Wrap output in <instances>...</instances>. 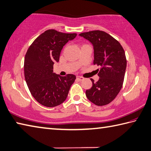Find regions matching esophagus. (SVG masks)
<instances>
[{
  "label": "esophagus",
  "mask_w": 151,
  "mask_h": 151,
  "mask_svg": "<svg viewBox=\"0 0 151 151\" xmlns=\"http://www.w3.org/2000/svg\"><path fill=\"white\" fill-rule=\"evenodd\" d=\"M76 79H77V80H78V81H82V80H83V79H84L83 77H81V76H76Z\"/></svg>",
  "instance_id": "obj_1"
}]
</instances>
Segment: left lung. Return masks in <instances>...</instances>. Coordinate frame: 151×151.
<instances>
[{
  "label": "left lung",
  "instance_id": "1",
  "mask_svg": "<svg viewBox=\"0 0 151 151\" xmlns=\"http://www.w3.org/2000/svg\"><path fill=\"white\" fill-rule=\"evenodd\" d=\"M91 42L94 49L93 64L99 76L98 81L91 79L93 85L86 90L89 100L97 106L109 104L118 95L123 85L127 60L124 50L120 42L109 34L95 30L79 35Z\"/></svg>",
  "mask_w": 151,
  "mask_h": 151
}]
</instances>
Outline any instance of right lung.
Instances as JSON below:
<instances>
[{"mask_svg": "<svg viewBox=\"0 0 151 151\" xmlns=\"http://www.w3.org/2000/svg\"><path fill=\"white\" fill-rule=\"evenodd\" d=\"M76 35L47 30L36 38L25 54V81L34 99L45 106L55 107L64 102L76 78L73 74L60 76L53 72V65L59 61L62 48Z\"/></svg>", "mask_w": 151, "mask_h": 151, "instance_id": "obj_1", "label": "right lung"}]
</instances>
